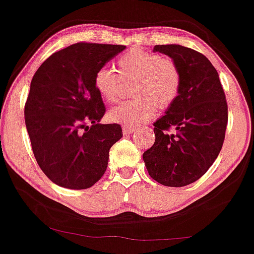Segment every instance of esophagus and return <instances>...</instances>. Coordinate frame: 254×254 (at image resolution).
Instances as JSON below:
<instances>
[{
    "instance_id": "esophagus-1",
    "label": "esophagus",
    "mask_w": 254,
    "mask_h": 254,
    "mask_svg": "<svg viewBox=\"0 0 254 254\" xmlns=\"http://www.w3.org/2000/svg\"><path fill=\"white\" fill-rule=\"evenodd\" d=\"M137 132L136 127H123V133L124 135H131V133Z\"/></svg>"
}]
</instances>
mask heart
I'll list each match as a JSON object with an SVG mask.
<instances>
[{"label": "heart", "instance_id": "1", "mask_svg": "<svg viewBox=\"0 0 254 254\" xmlns=\"http://www.w3.org/2000/svg\"><path fill=\"white\" fill-rule=\"evenodd\" d=\"M118 66L122 77L135 78L132 94L136 97L110 110L111 122L137 127L154 117L157 105L168 108L179 96L181 77L172 60L142 50H131L119 58ZM117 74L109 66L99 67L94 73V88L108 103L117 100Z\"/></svg>", "mask_w": 254, "mask_h": 254}]
</instances>
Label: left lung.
I'll return each instance as SVG.
<instances>
[{
    "instance_id": "1",
    "label": "left lung",
    "mask_w": 254,
    "mask_h": 254,
    "mask_svg": "<svg viewBox=\"0 0 254 254\" xmlns=\"http://www.w3.org/2000/svg\"><path fill=\"white\" fill-rule=\"evenodd\" d=\"M180 71L179 96L154 123L155 143L143 154L146 170L167 187L190 185L214 163L227 127V103L219 74L203 54L181 45H157ZM175 128L177 133L168 134Z\"/></svg>"
}]
</instances>
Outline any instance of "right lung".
I'll return each instance as SVG.
<instances>
[{
    "label": "right lung",
    "instance_id": "obj_1",
    "mask_svg": "<svg viewBox=\"0 0 254 254\" xmlns=\"http://www.w3.org/2000/svg\"><path fill=\"white\" fill-rule=\"evenodd\" d=\"M124 50L78 42L52 54L32 79L26 127L39 167L60 187H92L108 168L110 148L123 136L121 125L99 123L105 106L93 77Z\"/></svg>",
    "mask_w": 254,
    "mask_h": 254
}]
</instances>
